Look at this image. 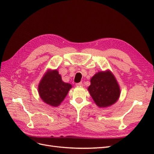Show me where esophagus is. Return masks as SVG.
Masks as SVG:
<instances>
[{"instance_id":"obj_1","label":"esophagus","mask_w":154,"mask_h":154,"mask_svg":"<svg viewBox=\"0 0 154 154\" xmlns=\"http://www.w3.org/2000/svg\"><path fill=\"white\" fill-rule=\"evenodd\" d=\"M82 85H83L82 82H80V83H76V86H77V87H82Z\"/></svg>"}]
</instances>
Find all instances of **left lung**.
<instances>
[{
	"label": "left lung",
	"instance_id": "left-lung-1",
	"mask_svg": "<svg viewBox=\"0 0 154 154\" xmlns=\"http://www.w3.org/2000/svg\"><path fill=\"white\" fill-rule=\"evenodd\" d=\"M88 90L96 105L106 107L116 103L120 95L119 87L110 71L99 72L91 80Z\"/></svg>",
	"mask_w": 154,
	"mask_h": 154
}]
</instances>
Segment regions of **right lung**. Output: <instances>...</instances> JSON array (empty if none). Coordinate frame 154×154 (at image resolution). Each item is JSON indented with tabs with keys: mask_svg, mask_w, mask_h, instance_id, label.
Returning a JSON list of instances; mask_svg holds the SVG:
<instances>
[{
	"mask_svg": "<svg viewBox=\"0 0 154 154\" xmlns=\"http://www.w3.org/2000/svg\"><path fill=\"white\" fill-rule=\"evenodd\" d=\"M72 85L62 80L58 71L46 73L38 85L40 96L45 103L58 106L64 100Z\"/></svg>",
	"mask_w": 154,
	"mask_h": 154,
	"instance_id": "right-lung-1",
	"label": "right lung"
}]
</instances>
